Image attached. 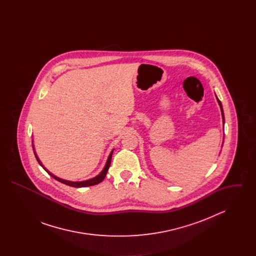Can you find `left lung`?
<instances>
[{
  "label": "left lung",
  "mask_w": 256,
  "mask_h": 256,
  "mask_svg": "<svg viewBox=\"0 0 256 256\" xmlns=\"http://www.w3.org/2000/svg\"><path fill=\"white\" fill-rule=\"evenodd\" d=\"M218 102H219L220 106V110H222V118H224V113H222V104H220V102L219 98H218Z\"/></svg>",
  "instance_id": "left-lung-1"
}]
</instances>
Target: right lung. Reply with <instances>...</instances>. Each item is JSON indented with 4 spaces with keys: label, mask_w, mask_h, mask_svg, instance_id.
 I'll return each mask as SVG.
<instances>
[{
    "label": "right lung",
    "mask_w": 256,
    "mask_h": 256,
    "mask_svg": "<svg viewBox=\"0 0 256 256\" xmlns=\"http://www.w3.org/2000/svg\"><path fill=\"white\" fill-rule=\"evenodd\" d=\"M112 154H113V150L110 152V156H108V162H106V167L104 168V170H102V172L97 176L96 178H92V180H86V182H67V180H61V178H56V176H54V174H52L50 172H49L50 174L54 178V180H58V182H60L64 183V184H66V185H69V186H72V187H76V188H78V187H86V186H92V185H96L98 183L102 182L104 180V178H106V172H108V170L110 169V163H111V156H112ZM36 158L37 161H38V163L42 166V164L40 163V161H39V159L37 158L36 154ZM43 167V166H42ZM44 168V167H43ZM45 169V168H44ZM46 170V169H45Z\"/></svg>",
    "instance_id": "right-lung-1"
}]
</instances>
